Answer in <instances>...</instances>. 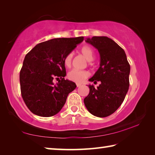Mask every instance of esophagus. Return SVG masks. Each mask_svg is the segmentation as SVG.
I'll return each instance as SVG.
<instances>
[{
	"mask_svg": "<svg viewBox=\"0 0 155 155\" xmlns=\"http://www.w3.org/2000/svg\"><path fill=\"white\" fill-rule=\"evenodd\" d=\"M76 85H77V87H80V86L81 85V84H80V83H76Z\"/></svg>",
	"mask_w": 155,
	"mask_h": 155,
	"instance_id": "34e87169",
	"label": "esophagus"
}]
</instances>
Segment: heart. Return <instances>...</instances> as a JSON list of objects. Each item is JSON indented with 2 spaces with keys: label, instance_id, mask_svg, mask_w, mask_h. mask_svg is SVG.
Instances as JSON below:
<instances>
[{
  "label": "heart",
  "instance_id": "1",
  "mask_svg": "<svg viewBox=\"0 0 155 155\" xmlns=\"http://www.w3.org/2000/svg\"><path fill=\"white\" fill-rule=\"evenodd\" d=\"M81 53L87 59L88 61H93L94 59V52L92 48L89 46H84L81 48ZM73 54L72 52L68 54L64 59V64L66 67H70L72 64ZM90 74L86 70H72L68 73L67 77L70 81H74L76 83H81L87 78Z\"/></svg>",
  "mask_w": 155,
  "mask_h": 155
}]
</instances>
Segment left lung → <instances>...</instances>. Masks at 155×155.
Listing matches in <instances>:
<instances>
[{"label": "left lung", "mask_w": 155, "mask_h": 155, "mask_svg": "<svg viewBox=\"0 0 155 155\" xmlns=\"http://www.w3.org/2000/svg\"><path fill=\"white\" fill-rule=\"evenodd\" d=\"M86 42L98 50V70L90 81H101L98 87L89 85L90 93L84 99L86 108L96 117H104L116 111L124 101L129 87L130 65L124 50L105 36L87 38Z\"/></svg>", "instance_id": "obj_1"}]
</instances>
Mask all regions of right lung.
<instances>
[{
  "label": "right lung",
  "mask_w": 155,
  "mask_h": 155,
  "mask_svg": "<svg viewBox=\"0 0 155 155\" xmlns=\"http://www.w3.org/2000/svg\"><path fill=\"white\" fill-rule=\"evenodd\" d=\"M83 40V37L52 39L37 44L26 54L20 72V90L33 114L51 117L61 111L68 94L77 87L65 80L64 59ZM54 79L58 81L56 85Z\"/></svg>",
  "instance_id": "obj_1"
}]
</instances>
